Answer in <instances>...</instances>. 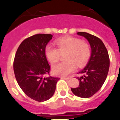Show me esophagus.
<instances>
[{"instance_id": "obj_1", "label": "esophagus", "mask_w": 120, "mask_h": 120, "mask_svg": "<svg viewBox=\"0 0 120 120\" xmlns=\"http://www.w3.org/2000/svg\"><path fill=\"white\" fill-rule=\"evenodd\" d=\"M71 78V77H62V79H64V80H68Z\"/></svg>"}]
</instances>
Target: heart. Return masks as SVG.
<instances>
[{"instance_id":"b5f03b06","label":"heart","mask_w":120,"mask_h":120,"mask_svg":"<svg viewBox=\"0 0 120 120\" xmlns=\"http://www.w3.org/2000/svg\"><path fill=\"white\" fill-rule=\"evenodd\" d=\"M57 49L52 45H48L45 49V55L51 63H56L59 60L60 53L67 52V61L55 65L53 71L55 74L65 76L77 68L83 67L87 64L91 56L90 46L86 41L74 37H65L55 41Z\"/></svg>"}]
</instances>
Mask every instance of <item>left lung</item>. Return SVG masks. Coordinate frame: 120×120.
Instances as JSON below:
<instances>
[{
	"label": "left lung",
	"instance_id": "8db88e82",
	"mask_svg": "<svg viewBox=\"0 0 120 120\" xmlns=\"http://www.w3.org/2000/svg\"><path fill=\"white\" fill-rule=\"evenodd\" d=\"M77 34L89 41L91 54L86 67L79 73L83 75L77 77L79 86L71 90L74 95L86 98L95 95L104 83L110 68V58L105 45L98 37L83 32Z\"/></svg>",
	"mask_w": 120,
	"mask_h": 120
}]
</instances>
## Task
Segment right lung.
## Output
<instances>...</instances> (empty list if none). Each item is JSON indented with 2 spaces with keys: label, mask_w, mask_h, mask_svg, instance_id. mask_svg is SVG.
Wrapping results in <instances>:
<instances>
[{
  "label": "right lung",
  "mask_w": 120,
  "mask_h": 120,
  "mask_svg": "<svg viewBox=\"0 0 120 120\" xmlns=\"http://www.w3.org/2000/svg\"><path fill=\"white\" fill-rule=\"evenodd\" d=\"M51 34H38L25 38L16 52L14 71L19 85L30 98L44 101L52 97L60 79L50 75L45 49Z\"/></svg>",
  "instance_id": "add662e5"
}]
</instances>
